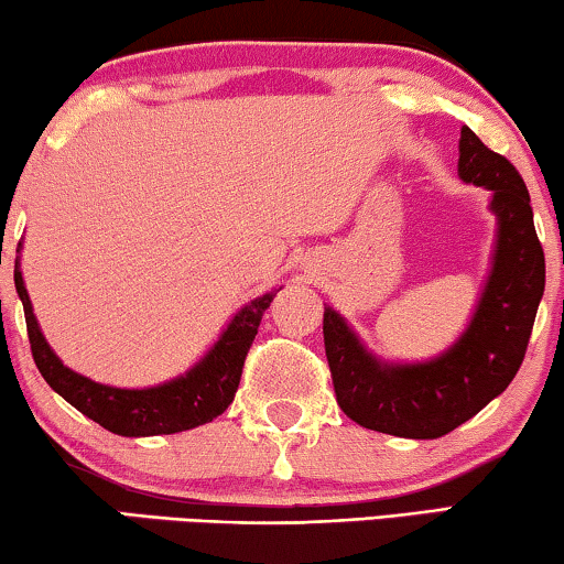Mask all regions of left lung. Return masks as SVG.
<instances>
[{
    "instance_id": "8db88e82",
    "label": "left lung",
    "mask_w": 564,
    "mask_h": 564,
    "mask_svg": "<svg viewBox=\"0 0 564 564\" xmlns=\"http://www.w3.org/2000/svg\"><path fill=\"white\" fill-rule=\"evenodd\" d=\"M458 173L494 193L499 216L494 269L455 346L427 364H381L336 310L325 307L323 338L338 406L361 427L435 440L468 422L517 377L544 295V251L529 191L503 154L460 129Z\"/></svg>"
}]
</instances>
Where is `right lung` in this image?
<instances>
[{
    "label": "right lung",
    "mask_w": 564,
    "mask_h": 564,
    "mask_svg": "<svg viewBox=\"0 0 564 564\" xmlns=\"http://www.w3.org/2000/svg\"><path fill=\"white\" fill-rule=\"evenodd\" d=\"M14 288H18L24 307L32 358H35L43 379L80 414L99 422L113 435L124 437L173 435V432L193 430L224 414L239 389L243 361H247L264 310L276 295V292H267L251 305L241 307V313L234 317L224 336L208 350V356L198 366H193L185 377L152 389H117L80 377L68 366H63L61 358L53 354L37 328L35 315H32L20 262H14Z\"/></svg>",
    "instance_id": "right-lung-1"
}]
</instances>
